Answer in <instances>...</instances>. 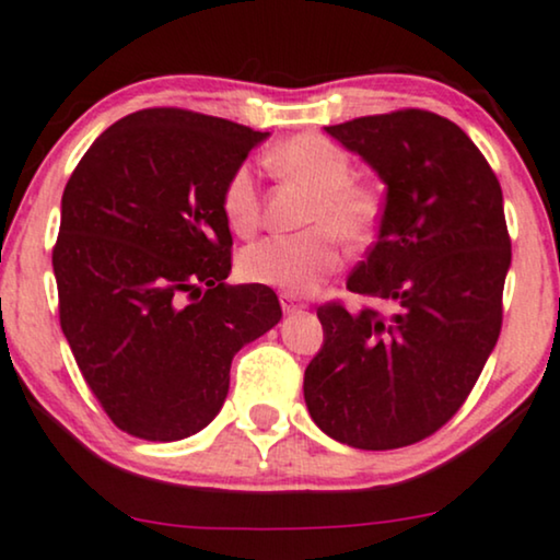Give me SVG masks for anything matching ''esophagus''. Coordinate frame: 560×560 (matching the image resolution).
I'll use <instances>...</instances> for the list:
<instances>
[{"label": "esophagus", "instance_id": "34e87169", "mask_svg": "<svg viewBox=\"0 0 560 560\" xmlns=\"http://www.w3.org/2000/svg\"><path fill=\"white\" fill-rule=\"evenodd\" d=\"M279 302H281V310H284L287 315L300 313V310H304V302H302V300H296V296H294V294H289V292L279 294Z\"/></svg>", "mask_w": 560, "mask_h": 560}]
</instances>
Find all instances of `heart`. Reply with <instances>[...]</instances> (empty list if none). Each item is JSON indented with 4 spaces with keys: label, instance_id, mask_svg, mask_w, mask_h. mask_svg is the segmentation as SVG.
<instances>
[{
    "label": "heart",
    "instance_id": "1",
    "mask_svg": "<svg viewBox=\"0 0 560 560\" xmlns=\"http://www.w3.org/2000/svg\"><path fill=\"white\" fill-rule=\"evenodd\" d=\"M268 170L281 178L313 190L304 224L315 228L296 235H271L243 247L237 258L240 276L250 284L307 294L341 266L346 243H364L380 214L374 190L353 183V165L336 141L320 133H300L281 141L266 158ZM222 211L230 230L247 237L260 222V194L250 167L230 175L222 194Z\"/></svg>",
    "mask_w": 560,
    "mask_h": 560
}]
</instances>
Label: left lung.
Masks as SVG:
<instances>
[{
    "label": "left lung",
    "mask_w": 560,
    "mask_h": 560,
    "mask_svg": "<svg viewBox=\"0 0 560 560\" xmlns=\"http://www.w3.org/2000/svg\"><path fill=\"white\" fill-rule=\"evenodd\" d=\"M387 186L377 243L346 281L395 315L317 307L323 349L304 402L325 434L357 450L421 442L457 413L501 332L512 264L504 196L457 124L408 108L325 126Z\"/></svg>",
    "instance_id": "1"
}]
</instances>
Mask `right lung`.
I'll return each instance as SVG.
<instances>
[{
	"label": "right lung",
	"instance_id": "add662e5",
	"mask_svg": "<svg viewBox=\"0 0 560 560\" xmlns=\"http://www.w3.org/2000/svg\"><path fill=\"white\" fill-rule=\"evenodd\" d=\"M268 133L183 108L105 129L61 196L59 320L110 421L178 442L224 406L232 357L281 320L264 284H228L230 175Z\"/></svg>",
	"mask_w": 560,
	"mask_h": 560
}]
</instances>
